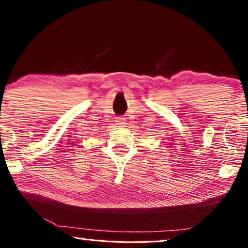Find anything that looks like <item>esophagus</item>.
<instances>
[{"instance_id":"1","label":"esophagus","mask_w":248,"mask_h":248,"mask_svg":"<svg viewBox=\"0 0 248 248\" xmlns=\"http://www.w3.org/2000/svg\"><path fill=\"white\" fill-rule=\"evenodd\" d=\"M117 120V124H124V118H123V117H118V118H116Z\"/></svg>"}]
</instances>
